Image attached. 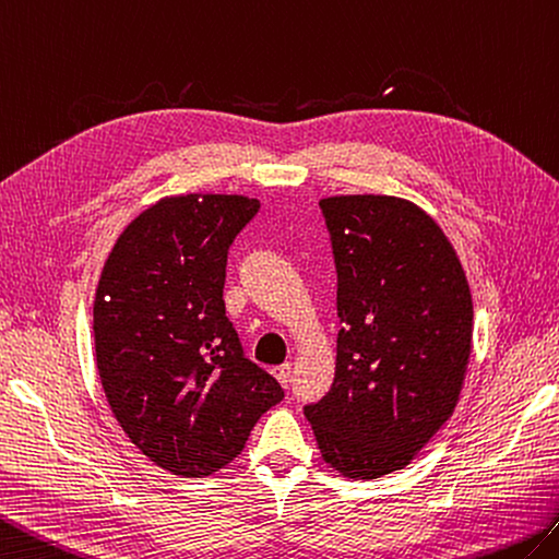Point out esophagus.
I'll return each instance as SVG.
<instances>
[{
  "label": "esophagus",
  "instance_id": "obj_1",
  "mask_svg": "<svg viewBox=\"0 0 559 559\" xmlns=\"http://www.w3.org/2000/svg\"><path fill=\"white\" fill-rule=\"evenodd\" d=\"M272 376L277 378V382H280V384H289V378H292V364L275 366V368H272Z\"/></svg>",
  "mask_w": 559,
  "mask_h": 559
}]
</instances>
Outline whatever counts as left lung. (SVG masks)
Returning a JSON list of instances; mask_svg holds the SVG:
<instances>
[{
	"mask_svg": "<svg viewBox=\"0 0 559 559\" xmlns=\"http://www.w3.org/2000/svg\"><path fill=\"white\" fill-rule=\"evenodd\" d=\"M320 210L337 265V368L304 408L320 454L346 478L404 468L454 412L474 304L436 219L394 195H332Z\"/></svg>",
	"mask_w": 559,
	"mask_h": 559,
	"instance_id": "8db88e82",
	"label": "left lung"
}]
</instances>
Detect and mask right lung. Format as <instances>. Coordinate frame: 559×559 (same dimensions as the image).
I'll use <instances>...</instances> for the list:
<instances>
[{
  "instance_id": "right-lung-1",
  "label": "right lung",
  "mask_w": 559,
  "mask_h": 559,
  "mask_svg": "<svg viewBox=\"0 0 559 559\" xmlns=\"http://www.w3.org/2000/svg\"><path fill=\"white\" fill-rule=\"evenodd\" d=\"M260 203L186 193L119 234L97 282V373L121 430L151 462L203 478L241 454L280 382L248 361L227 318V251Z\"/></svg>"
}]
</instances>
